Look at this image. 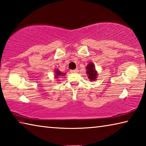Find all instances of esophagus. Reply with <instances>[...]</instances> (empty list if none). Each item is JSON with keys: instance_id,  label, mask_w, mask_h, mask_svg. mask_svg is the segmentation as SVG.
Instances as JSON below:
<instances>
[{"instance_id": "esophagus-1", "label": "esophagus", "mask_w": 146, "mask_h": 146, "mask_svg": "<svg viewBox=\"0 0 146 146\" xmlns=\"http://www.w3.org/2000/svg\"><path fill=\"white\" fill-rule=\"evenodd\" d=\"M71 73H77L78 72V69H75V70H71Z\"/></svg>"}]
</instances>
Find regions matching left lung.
Returning <instances> with one entry per match:
<instances>
[{"label":"left lung","instance_id":"1","mask_svg":"<svg viewBox=\"0 0 146 146\" xmlns=\"http://www.w3.org/2000/svg\"><path fill=\"white\" fill-rule=\"evenodd\" d=\"M87 73L88 75V78L90 81H95L97 77V71L95 70V67L94 64L90 62L86 67Z\"/></svg>","mask_w":146,"mask_h":146}]
</instances>
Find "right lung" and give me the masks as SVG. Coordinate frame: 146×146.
I'll return each mask as SVG.
<instances>
[{
	"label": "right lung",
	"mask_w": 146,
	"mask_h": 146,
	"mask_svg": "<svg viewBox=\"0 0 146 146\" xmlns=\"http://www.w3.org/2000/svg\"><path fill=\"white\" fill-rule=\"evenodd\" d=\"M55 78H58V76H64L65 75V73H62L60 72V71H59L58 70H55Z\"/></svg>",
	"instance_id": "add662e5"
}]
</instances>
